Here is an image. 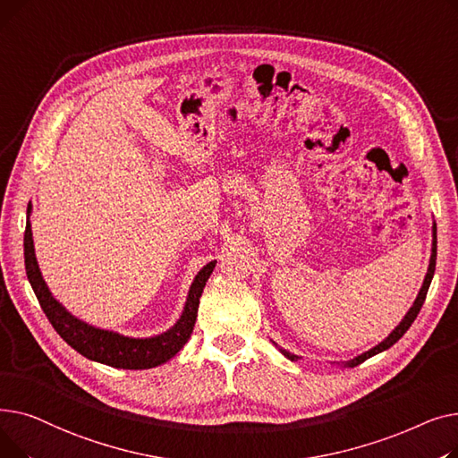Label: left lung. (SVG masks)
Returning <instances> with one entry per match:
<instances>
[{
  "label": "left lung",
  "instance_id": "obj_1",
  "mask_svg": "<svg viewBox=\"0 0 458 458\" xmlns=\"http://www.w3.org/2000/svg\"><path fill=\"white\" fill-rule=\"evenodd\" d=\"M435 269H437V225H432V249H430L428 269H427L423 285H421V290H420V293H418L414 304L411 306V310L406 311V316L401 319V323L392 330V334H388L386 340H382V342H380L378 345H375L373 349H369V351H366V352H362V354H358L356 358L349 360V362H344V364H342L344 368H354V366H358V364H362V362H366L368 358H371V356H375V354H378V352H382V351L390 349L394 344H397V342L403 338L404 332H406L408 328H411V325L414 323V319H416L418 314H420V310H421V306H423V302H425V297H427V292H428L430 280H432V276H435ZM273 344H275V342H273ZM275 345H276V344H275ZM276 347H278V345H276ZM278 351H280L285 358H290L292 362H295V360H299L297 354H292L290 351H285V349H282V347H278Z\"/></svg>",
  "mask_w": 458,
  "mask_h": 458
}]
</instances>
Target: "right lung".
<instances>
[{
	"label": "right lung",
	"instance_id": "add662e5",
	"mask_svg": "<svg viewBox=\"0 0 458 458\" xmlns=\"http://www.w3.org/2000/svg\"><path fill=\"white\" fill-rule=\"evenodd\" d=\"M31 202L28 204V223L26 233H23V258H26V273L28 280L33 287V292L44 310L46 318L50 319L52 327L57 330L61 338L80 354H83L94 362H100L118 369H150L156 366L165 364L171 360L191 338L192 327H195L197 314H199V302L204 292V285L209 275L215 269V259L204 266L199 275L192 280L187 301L180 319L168 328L152 338H130L113 330L96 328L78 318H74L70 311L54 299L52 292L42 278L38 269V261L35 256L33 245V232H31Z\"/></svg>",
	"mask_w": 458,
	"mask_h": 458
}]
</instances>
